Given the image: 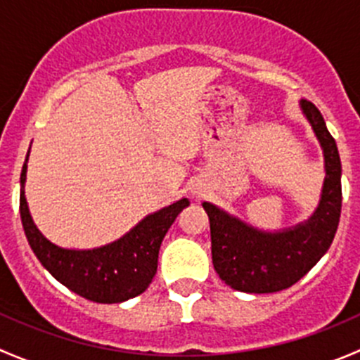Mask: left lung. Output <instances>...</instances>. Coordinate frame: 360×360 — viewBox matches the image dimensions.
<instances>
[{"label": "left lung", "mask_w": 360, "mask_h": 360, "mask_svg": "<svg viewBox=\"0 0 360 360\" xmlns=\"http://www.w3.org/2000/svg\"><path fill=\"white\" fill-rule=\"evenodd\" d=\"M300 106L324 151V186L310 219L281 231H263L212 203H202L210 221L214 270L237 291L264 294L291 288L328 252L335 238L341 214L340 153L315 104L301 101Z\"/></svg>", "instance_id": "left-lung-1"}]
</instances>
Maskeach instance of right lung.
Here are the masks:
<instances>
[{
  "label": "right lung",
  "mask_w": 360,
  "mask_h": 360,
  "mask_svg": "<svg viewBox=\"0 0 360 360\" xmlns=\"http://www.w3.org/2000/svg\"><path fill=\"white\" fill-rule=\"evenodd\" d=\"M29 157V151H27ZM27 158L20 174V219L32 252L53 278L69 291L96 303H122L139 296L153 281L158 250L177 214L190 205L188 198L144 217L118 240L97 249H63L36 228L24 195Z\"/></svg>",
  "instance_id": "obj_1"
}]
</instances>
